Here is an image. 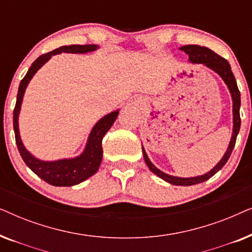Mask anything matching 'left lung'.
Segmentation results:
<instances>
[{
	"label": "left lung",
	"instance_id": "obj_1",
	"mask_svg": "<svg viewBox=\"0 0 252 252\" xmlns=\"http://www.w3.org/2000/svg\"><path fill=\"white\" fill-rule=\"evenodd\" d=\"M180 49L185 51L186 54L189 56V61L191 62L192 64H203L205 65L206 67L211 68L212 71H215L216 73H218L223 82L227 85V87L229 89L230 95H232L233 99V134L232 139H230V142L228 144V148H227L225 155H223L221 159L218 164L216 165L215 167L212 168L211 171H209L208 173L198 175V177H192V178H179V177H173V175L164 173L163 171L158 170V168L155 166V165L151 163L149 157L147 156L146 150L142 146V153H143V158L146 164L149 167V170L163 179L168 184L175 185V186H192L196 184H201V182H204L209 180L210 178L213 177L217 172L221 170L223 165L227 163V160L229 159L230 154L234 149V146H235L237 134L240 132V126H241V118H240V106H241V94L239 88H237V84L235 80V77H234L232 68H230V65L228 62H227L225 58L220 57L219 55H217L215 51L206 47H201L197 46V44H187V46L181 47Z\"/></svg>",
	"mask_w": 252,
	"mask_h": 252
}]
</instances>
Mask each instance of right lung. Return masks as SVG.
<instances>
[{
	"instance_id": "1",
	"label": "right lung",
	"mask_w": 252,
	"mask_h": 252,
	"mask_svg": "<svg viewBox=\"0 0 252 252\" xmlns=\"http://www.w3.org/2000/svg\"><path fill=\"white\" fill-rule=\"evenodd\" d=\"M98 48L97 44H71V46H63L57 48L50 53L41 55L39 58H36L33 62L32 66L29 68L27 73L22 81H20L18 94H17V102L15 110H13V129H15L16 143L18 147L19 154L22 156L25 164L35 173L37 177H40L42 180L48 182L49 185L56 186V187H71V186L78 185L80 182L87 180L92 175H94L97 172L99 164L102 161L103 157V148L102 140L105 133L111 128L113 123L116 122L118 117L119 110H116L109 115H106L98 120L93 127L89 134L87 144H86L85 150L82 151L80 156L74 158H67V159H60L54 161H44L37 159L26 150L25 146L22 142L19 134L18 126V117L22 108L23 97L25 94L27 85L30 84L31 79L36 73L37 70L47 63L50 60L51 56L62 53H70V54H86L94 51Z\"/></svg>"
}]
</instances>
